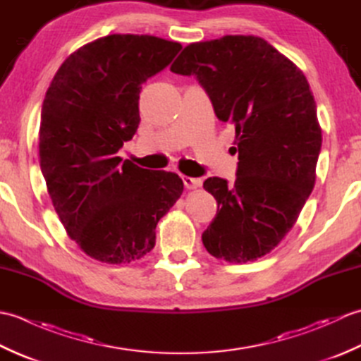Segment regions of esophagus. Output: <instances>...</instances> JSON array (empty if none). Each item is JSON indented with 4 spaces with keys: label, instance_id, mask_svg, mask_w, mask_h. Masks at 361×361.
<instances>
[{
    "label": "esophagus",
    "instance_id": "obj_1",
    "mask_svg": "<svg viewBox=\"0 0 361 361\" xmlns=\"http://www.w3.org/2000/svg\"><path fill=\"white\" fill-rule=\"evenodd\" d=\"M183 183L188 189H197L202 186V180L200 178H192V176H183Z\"/></svg>",
    "mask_w": 361,
    "mask_h": 361
}]
</instances>
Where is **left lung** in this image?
<instances>
[{
	"label": "left lung",
	"mask_w": 361,
	"mask_h": 361,
	"mask_svg": "<svg viewBox=\"0 0 361 361\" xmlns=\"http://www.w3.org/2000/svg\"><path fill=\"white\" fill-rule=\"evenodd\" d=\"M171 71L195 75L217 118L235 127L234 185L219 176L203 183L217 200L204 248L226 262H252L278 247L315 186L323 136L309 82L255 35L190 43Z\"/></svg>",
	"instance_id": "1"
}]
</instances>
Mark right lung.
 <instances>
[{
    "instance_id": "add662e5",
    "label": "right lung",
    "mask_w": 361,
    "mask_h": 361,
    "mask_svg": "<svg viewBox=\"0 0 361 361\" xmlns=\"http://www.w3.org/2000/svg\"><path fill=\"white\" fill-rule=\"evenodd\" d=\"M180 49L153 35L97 38L65 60L46 91L38 132L46 188L68 235L101 262L147 255L183 192L176 173L118 157L140 126L141 85Z\"/></svg>"
}]
</instances>
